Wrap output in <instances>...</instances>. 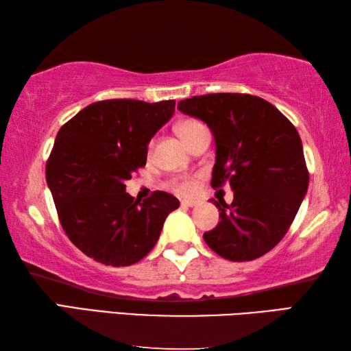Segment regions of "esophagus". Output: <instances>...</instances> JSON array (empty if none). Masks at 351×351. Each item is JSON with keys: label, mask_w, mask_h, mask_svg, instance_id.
Masks as SVG:
<instances>
[{"label": "esophagus", "mask_w": 351, "mask_h": 351, "mask_svg": "<svg viewBox=\"0 0 351 351\" xmlns=\"http://www.w3.org/2000/svg\"><path fill=\"white\" fill-rule=\"evenodd\" d=\"M198 204H201V201L199 199H182L181 201V206H184V207H195V206H198Z\"/></svg>", "instance_id": "obj_1"}]
</instances>
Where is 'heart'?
I'll use <instances>...</instances> for the list:
<instances>
[{
	"instance_id": "b5f03b06",
	"label": "heart",
	"mask_w": 351,
	"mask_h": 351,
	"mask_svg": "<svg viewBox=\"0 0 351 351\" xmlns=\"http://www.w3.org/2000/svg\"><path fill=\"white\" fill-rule=\"evenodd\" d=\"M203 125L198 121H193V119H187V121H182L176 125V132L178 134L181 136V139L186 142L190 136H192L195 132H197L198 128H201ZM171 187H173L176 192L180 193H192L195 192V189H197V180L195 178H180V180H175L171 182Z\"/></svg>"
}]
</instances>
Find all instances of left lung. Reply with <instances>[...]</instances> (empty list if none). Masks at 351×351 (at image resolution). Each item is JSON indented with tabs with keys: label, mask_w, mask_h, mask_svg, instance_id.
<instances>
[{
	"label": "left lung",
	"mask_w": 351,
	"mask_h": 351,
	"mask_svg": "<svg viewBox=\"0 0 351 351\" xmlns=\"http://www.w3.org/2000/svg\"><path fill=\"white\" fill-rule=\"evenodd\" d=\"M178 110L213 134L212 187L228 182L234 190L230 206L210 199L221 219L204 234L207 246L230 261L269 252L288 232L310 181L297 130L274 105L249 94L195 96Z\"/></svg>",
	"instance_id": "left-lung-1"
}]
</instances>
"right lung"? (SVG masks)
<instances>
[{
	"label": "right lung",
	"instance_id": "right-lung-1",
	"mask_svg": "<svg viewBox=\"0 0 351 351\" xmlns=\"http://www.w3.org/2000/svg\"><path fill=\"white\" fill-rule=\"evenodd\" d=\"M173 112L175 100H104L57 133L46 164L47 187L69 240L99 263H138L180 207L167 192H154L144 203L125 192V181L147 162L152 138Z\"/></svg>",
	"mask_w": 351,
	"mask_h": 351
}]
</instances>
